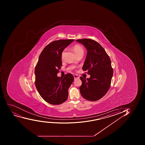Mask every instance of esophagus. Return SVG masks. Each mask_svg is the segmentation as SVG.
Returning <instances> with one entry per match:
<instances>
[{
    "mask_svg": "<svg viewBox=\"0 0 145 145\" xmlns=\"http://www.w3.org/2000/svg\"><path fill=\"white\" fill-rule=\"evenodd\" d=\"M74 79H76V78H79V76H78L77 75H74Z\"/></svg>",
    "mask_w": 145,
    "mask_h": 145,
    "instance_id": "obj_1",
    "label": "esophagus"
}]
</instances>
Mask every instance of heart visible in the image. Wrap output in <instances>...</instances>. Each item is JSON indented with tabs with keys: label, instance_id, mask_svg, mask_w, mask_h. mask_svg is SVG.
Segmentation results:
<instances>
[{
	"label": "heart",
	"instance_id": "obj_1",
	"mask_svg": "<svg viewBox=\"0 0 145 145\" xmlns=\"http://www.w3.org/2000/svg\"><path fill=\"white\" fill-rule=\"evenodd\" d=\"M73 50L74 52H75L76 56H78V55L80 54H84V50L83 47L82 46H81L80 45L78 44L74 45L73 47ZM64 52H62V57H63Z\"/></svg>",
	"mask_w": 145,
	"mask_h": 145
}]
</instances>
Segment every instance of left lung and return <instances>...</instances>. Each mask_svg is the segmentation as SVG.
I'll return each mask as SVG.
<instances>
[{
  "label": "left lung",
  "mask_w": 145,
  "mask_h": 145,
  "mask_svg": "<svg viewBox=\"0 0 145 145\" xmlns=\"http://www.w3.org/2000/svg\"><path fill=\"white\" fill-rule=\"evenodd\" d=\"M76 41L87 49L82 69L90 75V78L87 79L80 77L82 83L79 88L81 95L87 100L96 101L105 96L110 87L113 72L110 58L96 41L90 39H79Z\"/></svg>",
  "instance_id": "1"
}]
</instances>
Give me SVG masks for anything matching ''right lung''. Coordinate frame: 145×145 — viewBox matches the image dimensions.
<instances>
[{
  "instance_id": "obj_1",
  "label": "right lung",
  "mask_w": 145,
  "mask_h": 145,
  "mask_svg": "<svg viewBox=\"0 0 145 145\" xmlns=\"http://www.w3.org/2000/svg\"><path fill=\"white\" fill-rule=\"evenodd\" d=\"M74 40H59L49 43L40 53L35 68L36 89L43 100L51 105H60L68 98L73 76L68 73L60 78L57 74L62 66V52Z\"/></svg>"
}]
</instances>
